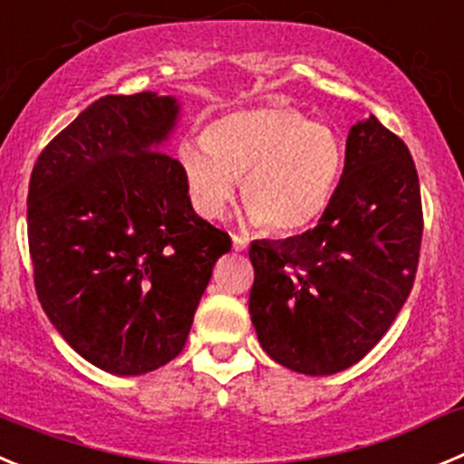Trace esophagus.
I'll return each instance as SVG.
<instances>
[{"instance_id":"1","label":"esophagus","mask_w":464,"mask_h":464,"mask_svg":"<svg viewBox=\"0 0 464 464\" xmlns=\"http://www.w3.org/2000/svg\"><path fill=\"white\" fill-rule=\"evenodd\" d=\"M246 248H248V239L241 235H232V250H237V253H244Z\"/></svg>"}]
</instances>
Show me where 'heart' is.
Instances as JSON below:
<instances>
[{
  "label": "heart",
  "mask_w": 464,
  "mask_h": 464,
  "mask_svg": "<svg viewBox=\"0 0 464 464\" xmlns=\"http://www.w3.org/2000/svg\"><path fill=\"white\" fill-rule=\"evenodd\" d=\"M195 211L218 218L241 181V202L269 232H296L322 216L343 172L334 129L285 105H255L211 121L202 144L177 151Z\"/></svg>",
  "instance_id": "heart-1"
}]
</instances>
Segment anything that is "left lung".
I'll return each mask as SVG.
<instances>
[{"label":"left lung","mask_w":464,"mask_h":464,"mask_svg":"<svg viewBox=\"0 0 464 464\" xmlns=\"http://www.w3.org/2000/svg\"><path fill=\"white\" fill-rule=\"evenodd\" d=\"M420 235L410 149L371 114L350 129L345 169L317 227L250 244L248 310L262 350L304 375L363 359L410 296Z\"/></svg>","instance_id":"left-lung-1"}]
</instances>
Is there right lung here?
<instances>
[{"label":"right lung","instance_id":"add662e5","mask_svg":"<svg viewBox=\"0 0 464 464\" xmlns=\"http://www.w3.org/2000/svg\"><path fill=\"white\" fill-rule=\"evenodd\" d=\"M181 105L156 92L93 101L41 151L27 235L45 315L82 359L144 375L179 354L232 241L193 211L165 154Z\"/></svg>","mask_w":464,"mask_h":464}]
</instances>
